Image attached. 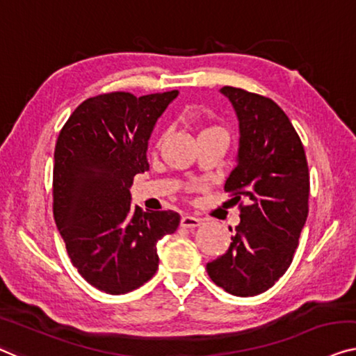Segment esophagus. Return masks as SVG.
I'll return each mask as SVG.
<instances>
[{
	"mask_svg": "<svg viewBox=\"0 0 356 356\" xmlns=\"http://www.w3.org/2000/svg\"><path fill=\"white\" fill-rule=\"evenodd\" d=\"M200 224H201V219L193 216H182V219H180V225L185 227V229H196Z\"/></svg>",
	"mask_w": 356,
	"mask_h": 356,
	"instance_id": "esophagus-1",
	"label": "esophagus"
}]
</instances>
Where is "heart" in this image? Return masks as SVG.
<instances>
[{
	"instance_id": "obj_1",
	"label": "heart",
	"mask_w": 356,
	"mask_h": 356,
	"mask_svg": "<svg viewBox=\"0 0 356 356\" xmlns=\"http://www.w3.org/2000/svg\"><path fill=\"white\" fill-rule=\"evenodd\" d=\"M214 129H216V127H214ZM208 131H209V129H208Z\"/></svg>"
}]
</instances>
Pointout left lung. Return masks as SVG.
<instances>
[{"mask_svg":"<svg viewBox=\"0 0 356 356\" xmlns=\"http://www.w3.org/2000/svg\"><path fill=\"white\" fill-rule=\"evenodd\" d=\"M240 126L236 166L225 182L241 206L240 225L224 256L208 262L209 278L229 294H262L293 262L309 216L310 177L304 145L272 99L224 86ZM232 232V230H230Z\"/></svg>","mask_w":356,"mask_h":356,"instance_id":"1","label":"left lung"}]
</instances>
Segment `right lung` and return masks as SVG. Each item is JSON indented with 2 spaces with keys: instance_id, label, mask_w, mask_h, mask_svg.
<instances>
[{
  "instance_id": "obj_1",
  "label": "right lung",
  "mask_w": 356,
  "mask_h": 356,
  "mask_svg": "<svg viewBox=\"0 0 356 356\" xmlns=\"http://www.w3.org/2000/svg\"><path fill=\"white\" fill-rule=\"evenodd\" d=\"M177 91L84 100L62 127L54 152V219L72 264L94 288L126 294L158 270L156 243L177 230L174 211L131 206L136 174L148 169V140Z\"/></svg>"
}]
</instances>
